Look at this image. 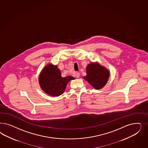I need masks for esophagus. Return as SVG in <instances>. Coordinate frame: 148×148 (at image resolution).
<instances>
[{"mask_svg": "<svg viewBox=\"0 0 148 148\" xmlns=\"http://www.w3.org/2000/svg\"><path fill=\"white\" fill-rule=\"evenodd\" d=\"M75 76L77 78H79L80 76V74L79 72H77L76 73V75H75Z\"/></svg>", "mask_w": 148, "mask_h": 148, "instance_id": "1", "label": "esophagus"}]
</instances>
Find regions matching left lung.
<instances>
[{"instance_id": "1", "label": "left lung", "mask_w": 148, "mask_h": 148, "mask_svg": "<svg viewBox=\"0 0 148 148\" xmlns=\"http://www.w3.org/2000/svg\"><path fill=\"white\" fill-rule=\"evenodd\" d=\"M109 71L97 63H91L86 67V76L84 79L96 89L103 88L109 77Z\"/></svg>"}]
</instances>
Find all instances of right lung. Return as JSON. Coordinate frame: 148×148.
<instances>
[{"label": "right lung", "instance_id": "obj_1", "mask_svg": "<svg viewBox=\"0 0 148 148\" xmlns=\"http://www.w3.org/2000/svg\"><path fill=\"white\" fill-rule=\"evenodd\" d=\"M74 79L71 76L62 77L57 66L50 64L41 72L39 83L42 89L48 95L59 96L64 92L68 82Z\"/></svg>", "mask_w": 148, "mask_h": 148}]
</instances>
